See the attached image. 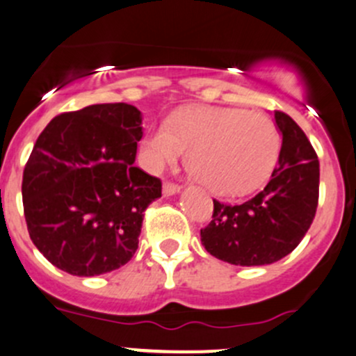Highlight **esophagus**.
I'll return each mask as SVG.
<instances>
[{
	"instance_id": "34e87169",
	"label": "esophagus",
	"mask_w": 356,
	"mask_h": 356,
	"mask_svg": "<svg viewBox=\"0 0 356 356\" xmlns=\"http://www.w3.org/2000/svg\"><path fill=\"white\" fill-rule=\"evenodd\" d=\"M179 190H181V186L175 185V183H171V181H166V183H164V185H163V193L166 195V197H170V195L178 193Z\"/></svg>"
}]
</instances>
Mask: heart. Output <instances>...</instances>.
I'll use <instances>...</instances> for the list:
<instances>
[{"instance_id": "1", "label": "heart", "mask_w": 356, "mask_h": 356, "mask_svg": "<svg viewBox=\"0 0 356 356\" xmlns=\"http://www.w3.org/2000/svg\"><path fill=\"white\" fill-rule=\"evenodd\" d=\"M192 171L217 195L238 197L261 186L280 158L277 125L261 112L236 106H192L173 112L140 140L151 173L177 163L188 149Z\"/></svg>"}]
</instances>
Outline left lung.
Here are the masks:
<instances>
[{
	"instance_id": "1",
	"label": "left lung",
	"mask_w": 356,
	"mask_h": 356,
	"mask_svg": "<svg viewBox=\"0 0 356 356\" xmlns=\"http://www.w3.org/2000/svg\"><path fill=\"white\" fill-rule=\"evenodd\" d=\"M282 134L278 166L268 185L239 205L213 200L212 220L200 229L202 244L231 265L259 266L292 253L314 220L319 200V159L304 131L275 112Z\"/></svg>"
}]
</instances>
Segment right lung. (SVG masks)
<instances>
[{
	"instance_id": "1",
	"label": "right lung",
	"mask_w": 356,
	"mask_h": 356,
	"mask_svg": "<svg viewBox=\"0 0 356 356\" xmlns=\"http://www.w3.org/2000/svg\"><path fill=\"white\" fill-rule=\"evenodd\" d=\"M143 115L127 103L60 113L42 131L24 170L32 243L52 265L95 277L131 261L144 210L161 179L137 168Z\"/></svg>"
}]
</instances>
